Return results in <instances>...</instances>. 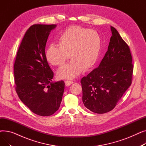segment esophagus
Listing matches in <instances>:
<instances>
[{"label": "esophagus", "instance_id": "esophagus-1", "mask_svg": "<svg viewBox=\"0 0 146 146\" xmlns=\"http://www.w3.org/2000/svg\"><path fill=\"white\" fill-rule=\"evenodd\" d=\"M73 83V81H70V80H66L65 82V85L66 86H69L70 85H71Z\"/></svg>", "mask_w": 146, "mask_h": 146}]
</instances>
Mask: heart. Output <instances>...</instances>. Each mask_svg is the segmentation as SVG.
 <instances>
[{
    "label": "heart",
    "instance_id": "b5f03b06",
    "mask_svg": "<svg viewBox=\"0 0 146 146\" xmlns=\"http://www.w3.org/2000/svg\"><path fill=\"white\" fill-rule=\"evenodd\" d=\"M57 45L47 48L46 59L53 66H61L70 57L72 60L59 69L57 76L61 79H71L95 65L101 51V39L94 30L72 26L61 34Z\"/></svg>",
    "mask_w": 146,
    "mask_h": 146
}]
</instances>
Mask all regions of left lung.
<instances>
[{
	"instance_id": "obj_1",
	"label": "left lung",
	"mask_w": 146,
	"mask_h": 146,
	"mask_svg": "<svg viewBox=\"0 0 146 146\" xmlns=\"http://www.w3.org/2000/svg\"><path fill=\"white\" fill-rule=\"evenodd\" d=\"M111 30L108 51L100 64L80 80L83 104L97 113L112 110L132 83L133 65L129 46L115 28L111 27Z\"/></svg>"
}]
</instances>
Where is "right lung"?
<instances>
[{
	"label": "right lung",
	"instance_id": "obj_1",
	"mask_svg": "<svg viewBox=\"0 0 146 146\" xmlns=\"http://www.w3.org/2000/svg\"><path fill=\"white\" fill-rule=\"evenodd\" d=\"M56 25L35 24L23 38L14 63L17 93L28 108L40 116H50L59 108L65 83L54 82V73L45 57L46 42Z\"/></svg>",
	"mask_w": 146,
	"mask_h": 146
}]
</instances>
